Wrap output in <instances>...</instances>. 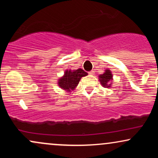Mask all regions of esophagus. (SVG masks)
<instances>
[{
    "label": "esophagus",
    "instance_id": "obj_1",
    "mask_svg": "<svg viewBox=\"0 0 158 158\" xmlns=\"http://www.w3.org/2000/svg\"><path fill=\"white\" fill-rule=\"evenodd\" d=\"M89 74L90 75H94V70H91V71L89 72Z\"/></svg>",
    "mask_w": 158,
    "mask_h": 158
}]
</instances>
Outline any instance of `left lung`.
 I'll use <instances>...</instances> for the list:
<instances>
[{"mask_svg": "<svg viewBox=\"0 0 158 158\" xmlns=\"http://www.w3.org/2000/svg\"><path fill=\"white\" fill-rule=\"evenodd\" d=\"M99 80L104 88H110L113 81V74L109 69H106L104 73L99 76Z\"/></svg>", "mask_w": 158, "mask_h": 158, "instance_id": "left-lung-1", "label": "left lung"}]
</instances>
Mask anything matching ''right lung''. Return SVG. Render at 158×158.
<instances>
[{
    "label": "right lung",
    "mask_w": 158,
    "mask_h": 158,
    "mask_svg": "<svg viewBox=\"0 0 158 158\" xmlns=\"http://www.w3.org/2000/svg\"><path fill=\"white\" fill-rule=\"evenodd\" d=\"M88 76V73L82 69L66 70L64 75L58 79V86L64 91L71 92L77 88L81 77Z\"/></svg>",
    "instance_id": "right-lung-1"
}]
</instances>
